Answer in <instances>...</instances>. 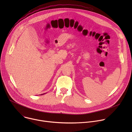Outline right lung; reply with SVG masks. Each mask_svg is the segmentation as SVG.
I'll use <instances>...</instances> for the list:
<instances>
[{"instance_id": "add662e5", "label": "right lung", "mask_w": 132, "mask_h": 132, "mask_svg": "<svg viewBox=\"0 0 132 132\" xmlns=\"http://www.w3.org/2000/svg\"><path fill=\"white\" fill-rule=\"evenodd\" d=\"M44 94H45V93H44ZM43 95V94H42V95Z\"/></svg>"}]
</instances>
